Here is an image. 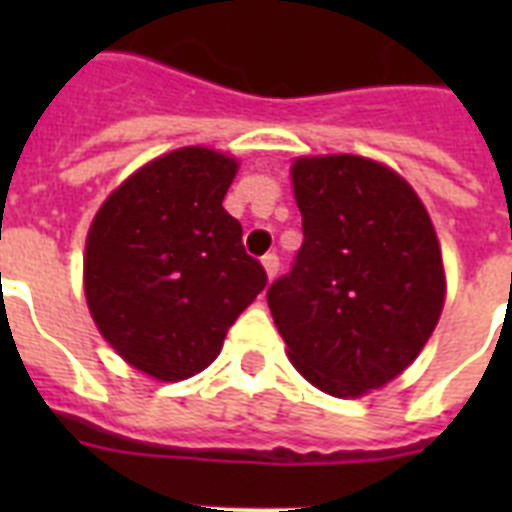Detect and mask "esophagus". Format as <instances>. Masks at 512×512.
<instances>
[{
    "mask_svg": "<svg viewBox=\"0 0 512 512\" xmlns=\"http://www.w3.org/2000/svg\"><path fill=\"white\" fill-rule=\"evenodd\" d=\"M279 255H273V252H268V255L263 257V268L265 273H268V279H273L276 273H279Z\"/></svg>",
    "mask_w": 512,
    "mask_h": 512,
    "instance_id": "1",
    "label": "esophagus"
}]
</instances>
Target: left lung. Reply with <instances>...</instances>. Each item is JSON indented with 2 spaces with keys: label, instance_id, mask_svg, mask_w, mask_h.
<instances>
[{
  "label": "left lung",
  "instance_id": "8db88e82",
  "mask_svg": "<svg viewBox=\"0 0 512 512\" xmlns=\"http://www.w3.org/2000/svg\"><path fill=\"white\" fill-rule=\"evenodd\" d=\"M303 247L268 308L305 380L361 396L412 364L444 308V263L406 180L361 156L297 159Z\"/></svg>",
  "mask_w": 512,
  "mask_h": 512
}]
</instances>
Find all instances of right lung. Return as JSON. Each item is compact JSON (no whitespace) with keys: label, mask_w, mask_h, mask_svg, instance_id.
Here are the masks:
<instances>
[{"label":"right lung","mask_w":512,"mask_h":512,"mask_svg":"<svg viewBox=\"0 0 512 512\" xmlns=\"http://www.w3.org/2000/svg\"><path fill=\"white\" fill-rule=\"evenodd\" d=\"M236 162L180 148L116 188L92 220L84 295L127 364L175 382L207 369L268 284L223 209Z\"/></svg>","instance_id":"right-lung-1"}]
</instances>
